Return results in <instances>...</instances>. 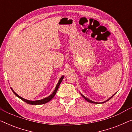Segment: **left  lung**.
Listing matches in <instances>:
<instances>
[{"label": "left lung", "mask_w": 132, "mask_h": 132, "mask_svg": "<svg viewBox=\"0 0 132 132\" xmlns=\"http://www.w3.org/2000/svg\"><path fill=\"white\" fill-rule=\"evenodd\" d=\"M115 94H114V95H115ZM81 95H82V96L83 97H84V98L85 99V100H86V101H87V102H89V103H96V104H97V103H97V102H93V101H92V100H89V99H88V98H86V97H85L84 95H83L82 94H81ZM113 95H112V96L110 97V98H109V99H108V100H106L105 102H102V103H104V102H108V100H109L110 99L112 98V97H113Z\"/></svg>", "instance_id": "obj_1"}]
</instances>
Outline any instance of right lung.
<instances>
[{
    "label": "right lung",
    "mask_w": 132,
    "mask_h": 132,
    "mask_svg": "<svg viewBox=\"0 0 132 132\" xmlns=\"http://www.w3.org/2000/svg\"><path fill=\"white\" fill-rule=\"evenodd\" d=\"M64 76H62L60 78V79H59V82H58V83H57V85L56 86L55 89L54 90V91L53 92V93H52L51 95H50L48 97H46V98H43V99H42V100H35V101H30V100H26V99L23 98H22V97H21L20 96H19V95H18V94H16L15 92L14 91V90L12 89V88H11V89L12 91L13 92L14 94L16 95V96L18 97H19V98H20V99H21V100H22L23 101H24V102L27 103H28V104H35V105H37V104H44V103H46L48 102H49V101L51 100L53 98L54 96H55V94H56V93L57 89H58L59 86V85H60L61 83V82H62V79H64Z\"/></svg>",
    "instance_id": "1"
}]
</instances>
